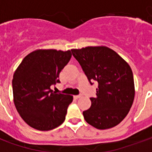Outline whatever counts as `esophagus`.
Here are the masks:
<instances>
[{
  "mask_svg": "<svg viewBox=\"0 0 152 152\" xmlns=\"http://www.w3.org/2000/svg\"><path fill=\"white\" fill-rule=\"evenodd\" d=\"M74 98H75L76 99H80V98H81V95H76L75 97H74Z\"/></svg>",
  "mask_w": 152,
  "mask_h": 152,
  "instance_id": "1",
  "label": "esophagus"
}]
</instances>
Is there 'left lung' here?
Masks as SVG:
<instances>
[{
    "mask_svg": "<svg viewBox=\"0 0 152 152\" xmlns=\"http://www.w3.org/2000/svg\"><path fill=\"white\" fill-rule=\"evenodd\" d=\"M72 53L91 81L99 83L91 107L83 112L86 121L96 129H107L120 124L134 102L133 72L126 61L106 46L72 49Z\"/></svg>",
    "mask_w": 152,
    "mask_h": 152,
    "instance_id": "left-lung-1",
    "label": "left lung"
}]
</instances>
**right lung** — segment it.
Instances as JSON below:
<instances>
[{
	"instance_id": "obj_1",
	"label": "right lung",
	"mask_w": 152,
	"mask_h": 152,
	"mask_svg": "<svg viewBox=\"0 0 152 152\" xmlns=\"http://www.w3.org/2000/svg\"><path fill=\"white\" fill-rule=\"evenodd\" d=\"M71 58V50H35L25 57L15 72L12 86L15 107L33 129L51 130L65 121L73 97L56 94L50 87L60 82V72Z\"/></svg>"
}]
</instances>
